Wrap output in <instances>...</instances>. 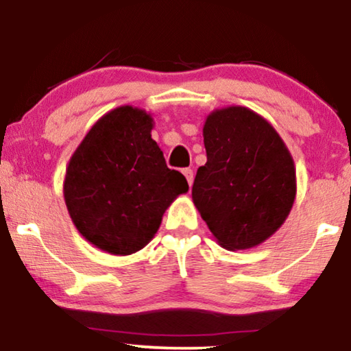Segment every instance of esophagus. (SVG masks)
I'll use <instances>...</instances> for the list:
<instances>
[{
    "label": "esophagus",
    "mask_w": 351,
    "mask_h": 351,
    "mask_svg": "<svg viewBox=\"0 0 351 351\" xmlns=\"http://www.w3.org/2000/svg\"><path fill=\"white\" fill-rule=\"evenodd\" d=\"M182 172H184L186 182H189V185L191 186V184H193V171H191L190 167H186V169H184Z\"/></svg>",
    "instance_id": "1"
}]
</instances>
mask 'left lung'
<instances>
[{"label":"left lung","instance_id":"obj_1","mask_svg":"<svg viewBox=\"0 0 351 351\" xmlns=\"http://www.w3.org/2000/svg\"><path fill=\"white\" fill-rule=\"evenodd\" d=\"M203 137L208 161L191 189L196 209L223 249L256 247L291 213L294 160L276 129L239 105L209 113Z\"/></svg>","mask_w":351,"mask_h":351}]
</instances>
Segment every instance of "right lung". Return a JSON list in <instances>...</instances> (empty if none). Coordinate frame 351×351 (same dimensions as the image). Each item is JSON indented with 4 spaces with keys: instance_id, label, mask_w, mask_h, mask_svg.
Segmentation results:
<instances>
[{
    "instance_id": "obj_1",
    "label": "right lung",
    "mask_w": 351,
    "mask_h": 351,
    "mask_svg": "<svg viewBox=\"0 0 351 351\" xmlns=\"http://www.w3.org/2000/svg\"><path fill=\"white\" fill-rule=\"evenodd\" d=\"M153 126L145 110L114 108L89 129L66 166L64 198L71 222L113 256L145 247L172 201L189 191L185 177L166 166Z\"/></svg>"
}]
</instances>
